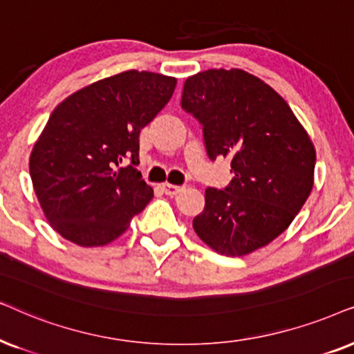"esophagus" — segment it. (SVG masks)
Masks as SVG:
<instances>
[{
    "instance_id": "1",
    "label": "esophagus",
    "mask_w": 354,
    "mask_h": 354,
    "mask_svg": "<svg viewBox=\"0 0 354 354\" xmlns=\"http://www.w3.org/2000/svg\"><path fill=\"white\" fill-rule=\"evenodd\" d=\"M185 189V187L183 186H176V185H169V183H165L163 185V191H165V194L167 196H178L180 194V192Z\"/></svg>"
}]
</instances>
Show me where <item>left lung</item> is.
Masks as SVG:
<instances>
[{"mask_svg":"<svg viewBox=\"0 0 354 354\" xmlns=\"http://www.w3.org/2000/svg\"><path fill=\"white\" fill-rule=\"evenodd\" d=\"M183 110L204 129L210 160H232L225 189L207 187L192 220L202 241L241 257L288 228L314 186L315 149L283 98L243 69H209L186 79Z\"/></svg>","mask_w":354,"mask_h":354,"instance_id":"1","label":"left lung"}]
</instances>
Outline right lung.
<instances>
[{
  "label": "right lung",
  "mask_w": 354,
  "mask_h": 354,
  "mask_svg": "<svg viewBox=\"0 0 354 354\" xmlns=\"http://www.w3.org/2000/svg\"><path fill=\"white\" fill-rule=\"evenodd\" d=\"M176 79L124 71L64 98L30 153L41 210L68 241L97 248L115 241L153 191L138 171L139 134L171 98ZM126 158L131 165L118 169Z\"/></svg>",
  "instance_id": "add662e5"
}]
</instances>
